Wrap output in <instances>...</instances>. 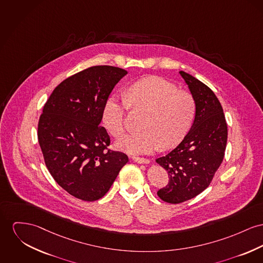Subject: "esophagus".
Returning <instances> with one entry per match:
<instances>
[{
  "mask_svg": "<svg viewBox=\"0 0 263 263\" xmlns=\"http://www.w3.org/2000/svg\"><path fill=\"white\" fill-rule=\"evenodd\" d=\"M133 160L138 162V163H148L149 159L144 158H140V157H133Z\"/></svg>",
  "mask_w": 263,
  "mask_h": 263,
  "instance_id": "1",
  "label": "esophagus"
}]
</instances>
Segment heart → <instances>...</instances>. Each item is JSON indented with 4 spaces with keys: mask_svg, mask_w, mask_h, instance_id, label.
I'll return each mask as SVG.
<instances>
[{
    "mask_svg": "<svg viewBox=\"0 0 263 263\" xmlns=\"http://www.w3.org/2000/svg\"><path fill=\"white\" fill-rule=\"evenodd\" d=\"M127 105L145 112L140 124L142 129L117 142L118 147L130 154H148L159 146L174 147L189 133L195 115V101L190 91L177 89L164 79L148 77L129 86L124 99L112 96L106 100L103 122L115 138L125 132Z\"/></svg>",
    "mask_w": 263,
    "mask_h": 263,
    "instance_id": "1",
    "label": "heart"
}]
</instances>
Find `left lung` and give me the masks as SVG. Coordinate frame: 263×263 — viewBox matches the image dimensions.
<instances>
[{
    "label": "left lung",
    "mask_w": 263,
    "mask_h": 263,
    "mask_svg": "<svg viewBox=\"0 0 263 263\" xmlns=\"http://www.w3.org/2000/svg\"><path fill=\"white\" fill-rule=\"evenodd\" d=\"M195 101L193 126L179 144L157 162L168 174V183L158 192L168 203H180L202 193L220 166L227 147L228 124L214 92L190 73L179 71Z\"/></svg>",
    "instance_id": "8db88e82"
}]
</instances>
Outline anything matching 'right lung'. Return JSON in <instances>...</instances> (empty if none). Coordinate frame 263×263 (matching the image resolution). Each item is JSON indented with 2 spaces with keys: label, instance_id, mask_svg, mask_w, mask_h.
I'll list each match as a JSON object with an SVG mask.
<instances>
[{
  "label": "right lung",
  "instance_id": "1",
  "mask_svg": "<svg viewBox=\"0 0 263 263\" xmlns=\"http://www.w3.org/2000/svg\"><path fill=\"white\" fill-rule=\"evenodd\" d=\"M127 73L95 66L79 71L53 89L37 123V140L46 166L70 195L95 201L108 192L128 158L108 148L101 125L105 102Z\"/></svg>",
  "mask_w": 263,
  "mask_h": 263
}]
</instances>
